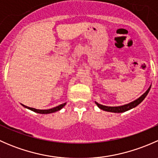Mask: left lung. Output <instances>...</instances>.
<instances>
[{"mask_svg":"<svg viewBox=\"0 0 158 158\" xmlns=\"http://www.w3.org/2000/svg\"><path fill=\"white\" fill-rule=\"evenodd\" d=\"M151 85H150L149 88L148 89V90L143 94L141 96H140L139 98H137L136 100L135 101L131 102L128 103V104H125L123 105V106H103V105L101 104H98V102H95V104L97 105L98 108L102 110H104L106 111H109V112H114V113H122V112H125V111H128V110L134 109L135 108L136 106H138L143 100L145 98V97L147 96V95L149 92L150 89H151Z\"/></svg>","mask_w":158,"mask_h":158,"instance_id":"obj_1","label":"left lung"}]
</instances>
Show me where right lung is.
Masks as SVG:
<instances>
[{
  "label": "right lung",
  "instance_id": "add662e5",
  "mask_svg": "<svg viewBox=\"0 0 158 158\" xmlns=\"http://www.w3.org/2000/svg\"><path fill=\"white\" fill-rule=\"evenodd\" d=\"M66 103H63V104L60 105V106H56V107L52 108V109H45V110L36 109H33V108L27 107V106H24V105H23V104H21V105H22V106H23L24 108H27V109L31 110V111H34V112L39 113V114H49V113H53V112H56V111H60V110H61L62 109H63V107H64L65 106H66Z\"/></svg>",
  "mask_w": 158,
  "mask_h": 158
}]
</instances>
